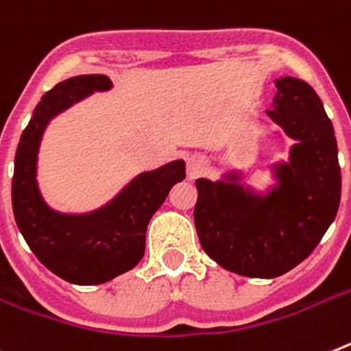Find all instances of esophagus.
Masks as SVG:
<instances>
[{
  "mask_svg": "<svg viewBox=\"0 0 351 351\" xmlns=\"http://www.w3.org/2000/svg\"><path fill=\"white\" fill-rule=\"evenodd\" d=\"M203 169H205V160H203L202 155H191L187 158V176H189L191 180L198 178L203 173Z\"/></svg>",
  "mask_w": 351,
  "mask_h": 351,
  "instance_id": "obj_1",
  "label": "esophagus"
}]
</instances>
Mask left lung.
<instances>
[{
	"label": "left lung",
	"instance_id": "1",
	"mask_svg": "<svg viewBox=\"0 0 351 351\" xmlns=\"http://www.w3.org/2000/svg\"><path fill=\"white\" fill-rule=\"evenodd\" d=\"M275 85L267 116L294 141L287 160L267 166L275 184L266 191L243 184V169L196 180L202 248L221 267L252 278H275L305 261L341 202L337 143L319 96L294 76H278Z\"/></svg>",
	"mask_w": 351,
	"mask_h": 351
}]
</instances>
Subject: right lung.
<instances>
[{"label": "right lung", "mask_w": 351, "mask_h": 351, "mask_svg": "<svg viewBox=\"0 0 351 351\" xmlns=\"http://www.w3.org/2000/svg\"><path fill=\"white\" fill-rule=\"evenodd\" d=\"M112 87L105 75L73 76L55 85L37 103L14 160L12 207L17 228L44 266L76 285L105 284L134 269L144 255L149 219L171 187L185 178V162L176 158L134 176L94 210L60 212L44 199L37 175L48 125L76 103Z\"/></svg>", "instance_id": "obj_1"}]
</instances>
